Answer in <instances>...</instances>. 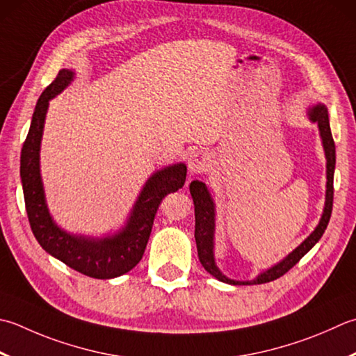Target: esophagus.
<instances>
[{"mask_svg": "<svg viewBox=\"0 0 356 356\" xmlns=\"http://www.w3.org/2000/svg\"><path fill=\"white\" fill-rule=\"evenodd\" d=\"M210 156H208L207 152L196 151L193 152L190 159H188V170L193 174H202L210 168Z\"/></svg>", "mask_w": 356, "mask_h": 356, "instance_id": "obj_1", "label": "esophagus"}]
</instances>
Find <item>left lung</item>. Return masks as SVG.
I'll return each mask as SVG.
<instances>
[{"label": "left lung", "instance_id": "1", "mask_svg": "<svg viewBox=\"0 0 356 356\" xmlns=\"http://www.w3.org/2000/svg\"><path fill=\"white\" fill-rule=\"evenodd\" d=\"M310 120L316 122L319 127V132L323 137V145L325 149L327 157V193H325V207L323 218L319 220V225L315 228L307 239H305L301 245H299L293 253H290L282 262L277 266L271 267L270 270L264 271L254 281H233L228 280L219 271L214 264V254H213V236H214V204L211 200L210 193H208L205 184L199 182V180H193L190 184V191L194 202V213H196V232H194V238H196L197 245V254L199 261L208 273L213 275L216 280L222 282L233 284V285H250V284H266L270 281H275L277 277L284 276L290 268H293L296 264L302 259L305 253H309L312 247L321 239L327 225H329L332 208H333V172H335V142H333L330 123H329V113H327L325 106L323 104H316L309 111Z\"/></svg>", "mask_w": 356, "mask_h": 356}]
</instances>
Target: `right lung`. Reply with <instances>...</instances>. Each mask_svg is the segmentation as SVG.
<instances>
[{
    "instance_id": "1",
    "label": "right lung",
    "mask_w": 356,
    "mask_h": 356,
    "mask_svg": "<svg viewBox=\"0 0 356 356\" xmlns=\"http://www.w3.org/2000/svg\"><path fill=\"white\" fill-rule=\"evenodd\" d=\"M72 76V71L61 69L40 95L35 106L31 128L21 149L19 174L26 211L35 239L49 254L81 275L95 280H111L128 273L140 262L160 202L166 194L177 191L185 185L186 166L179 163L156 172L146 182L140 197L136 202L128 225L114 238L94 241L76 238L60 229L49 216L44 202L40 177V142L49 100L60 94L71 83Z\"/></svg>"
}]
</instances>
